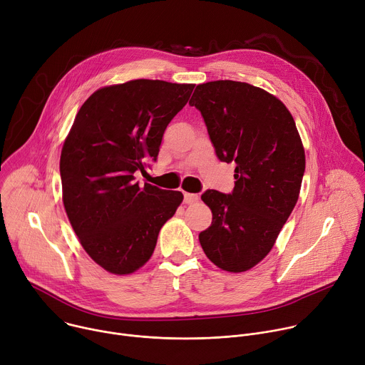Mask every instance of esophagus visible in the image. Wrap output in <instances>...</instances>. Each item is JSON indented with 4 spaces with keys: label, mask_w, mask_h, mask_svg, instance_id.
I'll return each instance as SVG.
<instances>
[{
    "label": "esophagus",
    "mask_w": 365,
    "mask_h": 365,
    "mask_svg": "<svg viewBox=\"0 0 365 365\" xmlns=\"http://www.w3.org/2000/svg\"><path fill=\"white\" fill-rule=\"evenodd\" d=\"M199 199V195L197 193H187V192H183V200L185 203H195L197 202Z\"/></svg>",
    "instance_id": "34e87169"
}]
</instances>
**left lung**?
I'll list each match as a JSON object with an SVG mask.
<instances>
[{
	"instance_id": "obj_1",
	"label": "left lung",
	"mask_w": 365,
	"mask_h": 365,
	"mask_svg": "<svg viewBox=\"0 0 365 365\" xmlns=\"http://www.w3.org/2000/svg\"><path fill=\"white\" fill-rule=\"evenodd\" d=\"M189 103L200 111L218 159L235 163L231 193L207 189L212 224L199 234L211 262L250 270L270 252L297 202L304 150L284 103L245 82L197 85Z\"/></svg>"
}]
</instances>
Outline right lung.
Segmentation results:
<instances>
[{"instance_id":"1","label":"right lung","mask_w":365,"mask_h":365,"mask_svg":"<svg viewBox=\"0 0 365 365\" xmlns=\"http://www.w3.org/2000/svg\"><path fill=\"white\" fill-rule=\"evenodd\" d=\"M195 85L135 79L101 88L81 107L61 154L63 205L83 250L114 274L151 257L183 195L135 182L158 160L166 127Z\"/></svg>"}]
</instances>
